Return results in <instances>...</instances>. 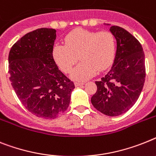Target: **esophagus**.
Instances as JSON below:
<instances>
[{"label": "esophagus", "mask_w": 156, "mask_h": 156, "mask_svg": "<svg viewBox=\"0 0 156 156\" xmlns=\"http://www.w3.org/2000/svg\"><path fill=\"white\" fill-rule=\"evenodd\" d=\"M85 84V82H74V85L75 86H82V85Z\"/></svg>", "instance_id": "34e87169"}]
</instances>
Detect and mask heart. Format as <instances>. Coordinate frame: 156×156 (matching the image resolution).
<instances>
[{
  "label": "heart",
  "mask_w": 156,
  "mask_h": 156,
  "mask_svg": "<svg viewBox=\"0 0 156 156\" xmlns=\"http://www.w3.org/2000/svg\"><path fill=\"white\" fill-rule=\"evenodd\" d=\"M116 53V42L112 32L85 29L69 33L65 37V45L55 44L52 49L54 60L65 73L71 71L79 56L82 62L72 73V77L78 80H84L96 74L98 70L110 67Z\"/></svg>",
  "instance_id": "1"
}]
</instances>
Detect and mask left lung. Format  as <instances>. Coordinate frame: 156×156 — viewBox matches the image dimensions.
Returning <instances> with one entry per match:
<instances>
[{
	"mask_svg": "<svg viewBox=\"0 0 156 156\" xmlns=\"http://www.w3.org/2000/svg\"><path fill=\"white\" fill-rule=\"evenodd\" d=\"M110 31L117 44L116 57L108 74L95 82L98 90L91 102L103 114L116 116L129 111L138 100L144 84L146 69L140 43L118 26H112Z\"/></svg>",
	"mask_w": 156,
	"mask_h": 156,
	"instance_id": "left-lung-1",
	"label": "left lung"
}]
</instances>
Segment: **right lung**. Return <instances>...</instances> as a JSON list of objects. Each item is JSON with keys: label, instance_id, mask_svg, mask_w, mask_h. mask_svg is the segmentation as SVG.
<instances>
[{"label": "right lung", "instance_id": "1", "mask_svg": "<svg viewBox=\"0 0 156 156\" xmlns=\"http://www.w3.org/2000/svg\"><path fill=\"white\" fill-rule=\"evenodd\" d=\"M55 38V29L39 28L16 42L9 54V80L16 96L30 112L46 120L67 109L75 88L53 58Z\"/></svg>", "mask_w": 156, "mask_h": 156}]
</instances>
